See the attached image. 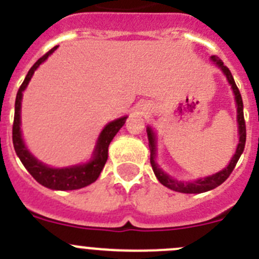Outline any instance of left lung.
<instances>
[{
    "label": "left lung",
    "mask_w": 259,
    "mask_h": 259,
    "mask_svg": "<svg viewBox=\"0 0 259 259\" xmlns=\"http://www.w3.org/2000/svg\"><path fill=\"white\" fill-rule=\"evenodd\" d=\"M213 63L220 68V69L224 72V74L226 75L227 80H229L230 86H231L232 91L235 95V101H236V106H238V124H239V144L236 151H235L234 156H232L231 162L229 163L225 169L220 170V172L214 173L212 176L204 177V179L195 180V181H187V182H181L177 181V180L172 179L170 176H168L167 173L159 167L158 163L155 162L156 156V139L155 134L153 132L150 127L146 128V132H148V139H149V149H150V163L151 167H153L154 173H155L156 179L159 180V182L162 185H164L168 189L173 190V191H179V193L184 194H200L205 193V191H209V190L215 189L217 186H220L221 184H224L229 176L231 175V172L234 170L235 165L238 163L239 158L243 154L244 148H245V140H246V130H245V120H244V111H243V99H241L240 91H239L236 83H235L234 77H232L231 72L224 64V61L218 56L213 55L210 56Z\"/></svg>",
    "instance_id": "8db88e82"
}]
</instances>
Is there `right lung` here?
Here are the masks:
<instances>
[{
    "label": "right lung",
    "instance_id": "right-lung-1",
    "mask_svg": "<svg viewBox=\"0 0 259 259\" xmlns=\"http://www.w3.org/2000/svg\"><path fill=\"white\" fill-rule=\"evenodd\" d=\"M58 49L55 46L54 49L46 52L42 58L38 59L28 72L27 77H25L24 82L21 83L20 89H19L18 94H16L15 100V115H14V124H13V144L14 149H15L16 155L21 160V163L24 164L28 172L33 176V179L38 182V184L44 185L45 187H49L51 190H77L82 189L84 186H89L92 182L97 180V177L100 176L101 170H103L104 165H105L106 160H108V148L110 145L111 140L114 136L118 134L123 124L125 123L127 117H122L119 119H115L113 122L108 123L101 131L100 136L97 139V144L95 146L94 154H92L91 159L89 163L84 164L72 165V167L65 168H51L49 165L44 164L39 162L38 159H35L29 150L27 149L24 144V140L21 137L20 131V109H21V99H23V91L27 89L28 83H29L30 78L34 74L35 69L41 65L52 52Z\"/></svg>",
    "mask_w": 259,
    "mask_h": 259
}]
</instances>
